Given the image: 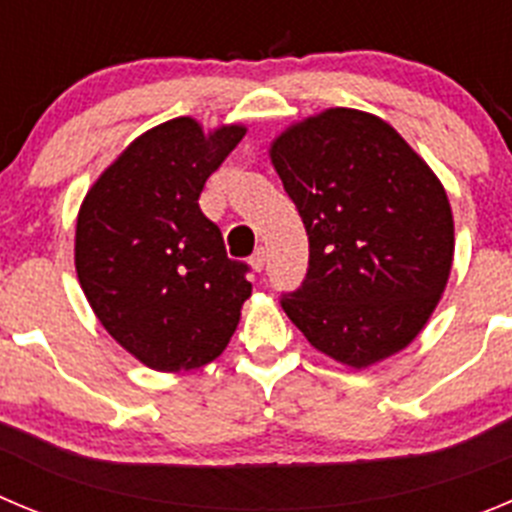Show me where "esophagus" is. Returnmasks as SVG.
I'll list each match as a JSON object with an SVG mask.
<instances>
[{"mask_svg":"<svg viewBox=\"0 0 512 512\" xmlns=\"http://www.w3.org/2000/svg\"><path fill=\"white\" fill-rule=\"evenodd\" d=\"M265 262H267V252H265V247H257L255 255L250 257L252 270H255V273H262V267H265Z\"/></svg>","mask_w":512,"mask_h":512,"instance_id":"1","label":"esophagus"}]
</instances>
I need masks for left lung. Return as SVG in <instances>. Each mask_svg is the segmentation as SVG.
Segmentation results:
<instances>
[{"instance_id": "1", "label": "left lung", "mask_w": 512, "mask_h": 512, "mask_svg": "<svg viewBox=\"0 0 512 512\" xmlns=\"http://www.w3.org/2000/svg\"><path fill=\"white\" fill-rule=\"evenodd\" d=\"M270 160L308 234V273L280 298L311 347L362 370L421 334L446 288L454 219L426 160L388 122L326 109Z\"/></svg>"}]
</instances>
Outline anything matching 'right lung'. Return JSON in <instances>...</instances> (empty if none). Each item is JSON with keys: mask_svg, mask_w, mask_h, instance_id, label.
<instances>
[{"mask_svg": "<svg viewBox=\"0 0 512 512\" xmlns=\"http://www.w3.org/2000/svg\"><path fill=\"white\" fill-rule=\"evenodd\" d=\"M247 127L206 135L178 117L130 142L86 193L76 222V273L101 326L142 365L196 370L227 349L252 296L250 267L229 260L199 209L206 178Z\"/></svg>", "mask_w": 512, "mask_h": 512, "instance_id": "obj_1", "label": "right lung"}]
</instances>
